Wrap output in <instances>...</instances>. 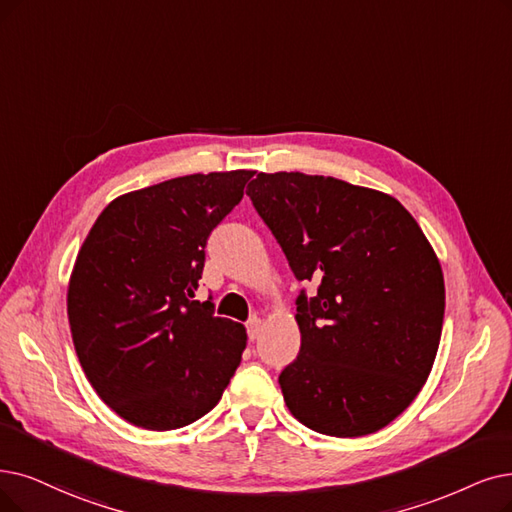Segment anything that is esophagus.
<instances>
[{"label":"esophagus","instance_id":"obj_1","mask_svg":"<svg viewBox=\"0 0 512 512\" xmlns=\"http://www.w3.org/2000/svg\"><path fill=\"white\" fill-rule=\"evenodd\" d=\"M260 327H262V321H260L258 317H252V319L248 321V336H250V340H256V338H258Z\"/></svg>","mask_w":512,"mask_h":512}]
</instances>
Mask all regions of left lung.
Here are the masks:
<instances>
[{
    "instance_id": "obj_1",
    "label": "left lung",
    "mask_w": 512,
    "mask_h": 512,
    "mask_svg": "<svg viewBox=\"0 0 512 512\" xmlns=\"http://www.w3.org/2000/svg\"><path fill=\"white\" fill-rule=\"evenodd\" d=\"M298 281L300 353L279 374L296 420L330 437L393 422L439 349L441 264L397 199L332 176L258 174L248 191Z\"/></svg>"
}]
</instances>
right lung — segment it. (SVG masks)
I'll use <instances>...</instances> for the list:
<instances>
[{
    "label": "right lung",
    "instance_id": "add662e5",
    "mask_svg": "<svg viewBox=\"0 0 512 512\" xmlns=\"http://www.w3.org/2000/svg\"><path fill=\"white\" fill-rule=\"evenodd\" d=\"M248 170L180 176L121 195L77 254L67 313L98 397L149 431H174L220 401L245 327L193 300L208 237L243 197Z\"/></svg>",
    "mask_w": 512,
    "mask_h": 512
}]
</instances>
